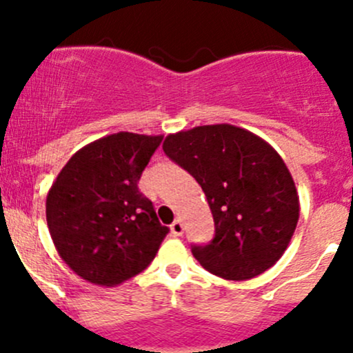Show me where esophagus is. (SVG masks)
<instances>
[{"mask_svg":"<svg viewBox=\"0 0 353 353\" xmlns=\"http://www.w3.org/2000/svg\"><path fill=\"white\" fill-rule=\"evenodd\" d=\"M170 230H172L174 236H183V232H184L183 222H181V220H174L172 225H170Z\"/></svg>","mask_w":353,"mask_h":353,"instance_id":"1","label":"esophagus"}]
</instances>
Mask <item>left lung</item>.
Segmentation results:
<instances>
[{"label": "left lung", "instance_id": "left-lung-1", "mask_svg": "<svg viewBox=\"0 0 353 353\" xmlns=\"http://www.w3.org/2000/svg\"><path fill=\"white\" fill-rule=\"evenodd\" d=\"M162 148L198 181L212 210L215 237L191 248L203 268L225 280L272 268L299 220L297 190L275 148L232 124L169 134Z\"/></svg>", "mask_w": 353, "mask_h": 353}]
</instances>
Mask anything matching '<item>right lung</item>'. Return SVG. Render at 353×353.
<instances>
[{
    "instance_id": "add662e5",
    "label": "right lung",
    "mask_w": 353,
    "mask_h": 353,
    "mask_svg": "<svg viewBox=\"0 0 353 353\" xmlns=\"http://www.w3.org/2000/svg\"><path fill=\"white\" fill-rule=\"evenodd\" d=\"M162 137L121 133L68 160L46 199V219L63 261L83 280L119 285L154 261L169 227L138 190Z\"/></svg>"
}]
</instances>
